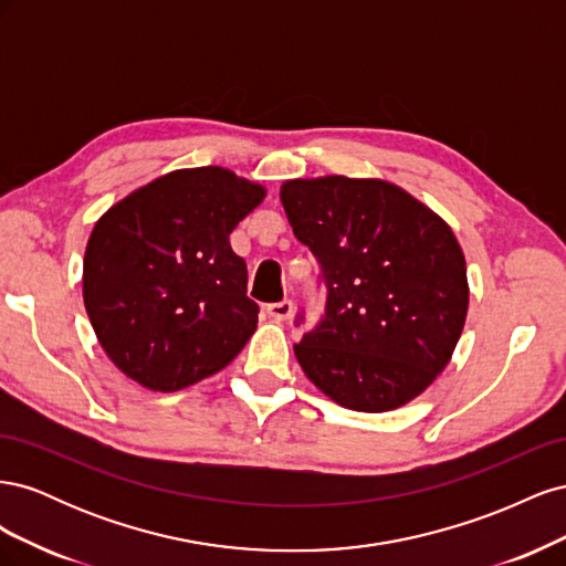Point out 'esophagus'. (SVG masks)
<instances>
[{"label": "esophagus", "instance_id": "1", "mask_svg": "<svg viewBox=\"0 0 566 566\" xmlns=\"http://www.w3.org/2000/svg\"><path fill=\"white\" fill-rule=\"evenodd\" d=\"M266 314L273 318V321H287L290 316H293V302L290 300H281L276 304H269L266 306Z\"/></svg>", "mask_w": 566, "mask_h": 566}]
</instances>
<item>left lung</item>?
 Masks as SVG:
<instances>
[{
  "mask_svg": "<svg viewBox=\"0 0 566 566\" xmlns=\"http://www.w3.org/2000/svg\"><path fill=\"white\" fill-rule=\"evenodd\" d=\"M281 202L328 285L325 318L295 345L306 378L361 413L420 397L468 318V266L451 227L401 186L370 177L287 179Z\"/></svg>",
  "mask_w": 566,
  "mask_h": 566,
  "instance_id": "1",
  "label": "left lung"
}]
</instances>
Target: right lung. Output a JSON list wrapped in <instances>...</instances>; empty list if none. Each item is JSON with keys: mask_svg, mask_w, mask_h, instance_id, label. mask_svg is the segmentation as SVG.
Instances as JSON below:
<instances>
[{"mask_svg": "<svg viewBox=\"0 0 566 566\" xmlns=\"http://www.w3.org/2000/svg\"><path fill=\"white\" fill-rule=\"evenodd\" d=\"M266 188L227 167L175 169L98 217L82 297L115 368L150 391H179L227 368L256 331L248 266L229 235Z\"/></svg>", "mask_w": 566, "mask_h": 566, "instance_id": "add662e5", "label": "right lung"}]
</instances>
